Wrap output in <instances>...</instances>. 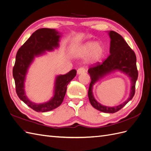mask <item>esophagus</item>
Here are the masks:
<instances>
[{"mask_svg":"<svg viewBox=\"0 0 151 151\" xmlns=\"http://www.w3.org/2000/svg\"><path fill=\"white\" fill-rule=\"evenodd\" d=\"M86 72V69L84 67H81L79 68H78V70H77V74H83V73H84Z\"/></svg>","mask_w":151,"mask_h":151,"instance_id":"esophagus-1","label":"esophagus"}]
</instances>
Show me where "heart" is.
Returning a JSON list of instances; mask_svg holds the SVG:
<instances>
[{"instance_id": "heart-1", "label": "heart", "mask_w": 151, "mask_h": 151, "mask_svg": "<svg viewBox=\"0 0 151 151\" xmlns=\"http://www.w3.org/2000/svg\"><path fill=\"white\" fill-rule=\"evenodd\" d=\"M104 52L105 48L103 45L90 41L82 45L77 50V53L81 57H85L89 54L87 61L89 63L94 64L101 60Z\"/></svg>"}]
</instances>
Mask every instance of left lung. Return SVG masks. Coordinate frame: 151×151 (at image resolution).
<instances>
[{
	"mask_svg": "<svg viewBox=\"0 0 151 151\" xmlns=\"http://www.w3.org/2000/svg\"><path fill=\"white\" fill-rule=\"evenodd\" d=\"M110 38V48L109 57L101 64H98L89 68L91 82L89 84L88 97L91 104L98 110L107 113H114L119 111L133 98L135 94V83L138 78L137 68V58L134 52L123 39L122 36L113 31H108ZM120 71L129 76L131 80L129 97L125 102L115 107H106L98 102L93 97L92 89L93 85L98 81L111 73Z\"/></svg>",
	"mask_w": 151,
	"mask_h": 151,
	"instance_id": "8db88e82",
	"label": "left lung"
}]
</instances>
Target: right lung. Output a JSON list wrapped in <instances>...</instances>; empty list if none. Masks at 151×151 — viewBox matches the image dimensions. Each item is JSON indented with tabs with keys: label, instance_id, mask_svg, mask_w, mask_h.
I'll use <instances>...</instances> for the list:
<instances>
[{
	"label": "right lung",
	"instance_id": "1",
	"mask_svg": "<svg viewBox=\"0 0 151 151\" xmlns=\"http://www.w3.org/2000/svg\"><path fill=\"white\" fill-rule=\"evenodd\" d=\"M60 37V33L55 29H39L31 35L16 54L12 70L16 93L21 100L37 112L51 111L60 106L65 95L67 85L76 76L77 71L73 69L66 74L56 76L53 96L47 102L35 103L26 96L24 83L29 67L35 57L45 54L46 51H53L55 48H58Z\"/></svg>",
	"mask_w": 151,
	"mask_h": 151
}]
</instances>
